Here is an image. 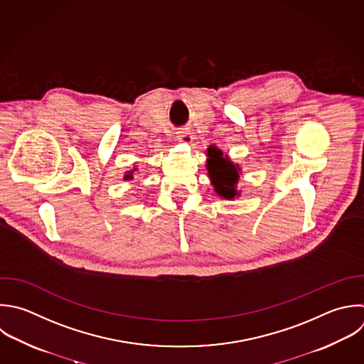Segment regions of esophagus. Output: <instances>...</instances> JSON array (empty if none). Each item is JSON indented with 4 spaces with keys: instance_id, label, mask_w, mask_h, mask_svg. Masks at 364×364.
<instances>
[{
    "instance_id": "1",
    "label": "esophagus",
    "mask_w": 364,
    "mask_h": 364,
    "mask_svg": "<svg viewBox=\"0 0 364 364\" xmlns=\"http://www.w3.org/2000/svg\"><path fill=\"white\" fill-rule=\"evenodd\" d=\"M176 139H178V142H181V144H191V142L193 141V135L191 134L189 129L183 128V129H181V131L176 132Z\"/></svg>"
}]
</instances>
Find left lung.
Returning a JSON list of instances; mask_svg holds the SVG:
<instances>
[{
	"instance_id": "1",
	"label": "left lung",
	"mask_w": 364,
	"mask_h": 364,
	"mask_svg": "<svg viewBox=\"0 0 364 364\" xmlns=\"http://www.w3.org/2000/svg\"><path fill=\"white\" fill-rule=\"evenodd\" d=\"M208 175L212 181L215 192L225 199H233L239 196L236 185L239 182V165H235L220 149L216 146H210L208 149V161H206Z\"/></svg>"
}]
</instances>
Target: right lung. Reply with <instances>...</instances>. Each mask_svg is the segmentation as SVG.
<instances>
[{"label":"right lung","instance_id":"1","mask_svg":"<svg viewBox=\"0 0 364 364\" xmlns=\"http://www.w3.org/2000/svg\"><path fill=\"white\" fill-rule=\"evenodd\" d=\"M135 171H136V168H134V169H132V171H128V172H127V173H125V176H124V179H125V181H131V179H132V178H134V172H135Z\"/></svg>","mask_w":364,"mask_h":364}]
</instances>
